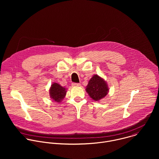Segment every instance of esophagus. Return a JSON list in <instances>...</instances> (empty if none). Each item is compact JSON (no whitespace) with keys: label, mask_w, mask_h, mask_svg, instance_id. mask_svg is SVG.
<instances>
[{"label":"esophagus","mask_w":159,"mask_h":159,"mask_svg":"<svg viewBox=\"0 0 159 159\" xmlns=\"http://www.w3.org/2000/svg\"><path fill=\"white\" fill-rule=\"evenodd\" d=\"M72 86L74 87H78V86H80V84L79 83H72Z\"/></svg>","instance_id":"34e87169"}]
</instances>
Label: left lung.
I'll return each mask as SVG.
<instances>
[{"mask_svg":"<svg viewBox=\"0 0 159 159\" xmlns=\"http://www.w3.org/2000/svg\"><path fill=\"white\" fill-rule=\"evenodd\" d=\"M85 90L93 100L99 101L106 96L109 92V88L104 79L96 74L90 79Z\"/></svg>","mask_w":159,"mask_h":159,"instance_id":"left-lung-1","label":"left lung"}]
</instances>
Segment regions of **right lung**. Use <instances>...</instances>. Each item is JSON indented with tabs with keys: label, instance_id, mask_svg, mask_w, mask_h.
Segmentation results:
<instances>
[{
	"label": "right lung",
	"instance_id": "1",
	"mask_svg": "<svg viewBox=\"0 0 159 159\" xmlns=\"http://www.w3.org/2000/svg\"><path fill=\"white\" fill-rule=\"evenodd\" d=\"M49 93L51 99L57 102H61L66 96V89L59 84L54 82L50 88Z\"/></svg>",
	"mask_w": 159,
	"mask_h": 159
}]
</instances>
